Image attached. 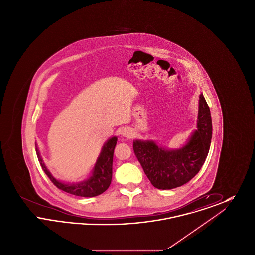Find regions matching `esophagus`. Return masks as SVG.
<instances>
[{"mask_svg": "<svg viewBox=\"0 0 255 255\" xmlns=\"http://www.w3.org/2000/svg\"><path fill=\"white\" fill-rule=\"evenodd\" d=\"M121 134H122L123 137H130L133 134V132L129 128H123L122 131H121Z\"/></svg>", "mask_w": 255, "mask_h": 255, "instance_id": "34e87169", "label": "esophagus"}]
</instances>
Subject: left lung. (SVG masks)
<instances>
[{"instance_id": "8db88e82", "label": "left lung", "mask_w": 255, "mask_h": 255, "mask_svg": "<svg viewBox=\"0 0 255 255\" xmlns=\"http://www.w3.org/2000/svg\"><path fill=\"white\" fill-rule=\"evenodd\" d=\"M212 137L210 110L203 94L199 97L197 129L178 149L158 145L154 140L134 139V155L147 178L158 189H173L189 182L205 163Z\"/></svg>"}]
</instances>
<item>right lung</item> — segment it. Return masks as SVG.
<instances>
[{"mask_svg":"<svg viewBox=\"0 0 255 255\" xmlns=\"http://www.w3.org/2000/svg\"><path fill=\"white\" fill-rule=\"evenodd\" d=\"M118 137L113 136L102 146L100 154L97 159V162L93 168L91 175L81 182H64L55 179L45 165L43 158L40 155L37 143L36 153L40 164L46 175L49 177L51 182L61 190L70 193V194L79 196V197H96L102 194L108 189L112 182L113 175V158L114 150L117 145Z\"/></svg>","mask_w":255,"mask_h":255,"instance_id":"obj_1","label":"right lung"}]
</instances>
